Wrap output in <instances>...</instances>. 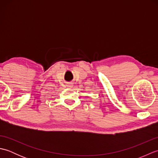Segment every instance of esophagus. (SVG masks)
I'll list each match as a JSON object with an SVG mask.
<instances>
[{"label": "esophagus", "mask_w": 158, "mask_h": 158, "mask_svg": "<svg viewBox=\"0 0 158 158\" xmlns=\"http://www.w3.org/2000/svg\"><path fill=\"white\" fill-rule=\"evenodd\" d=\"M68 86L69 87V88H72V87H73V84H72V83H70V84L68 85Z\"/></svg>", "instance_id": "obj_1"}]
</instances>
